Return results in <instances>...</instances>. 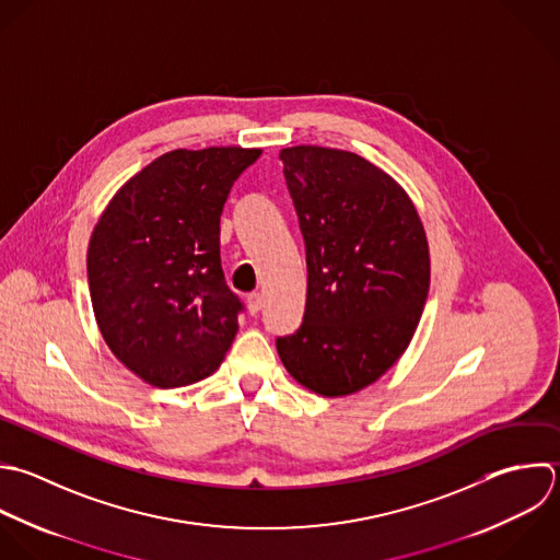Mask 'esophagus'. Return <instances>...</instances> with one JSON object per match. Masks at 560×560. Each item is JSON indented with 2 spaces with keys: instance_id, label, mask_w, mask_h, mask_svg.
I'll list each match as a JSON object with an SVG mask.
<instances>
[{
  "instance_id": "34e87169",
  "label": "esophagus",
  "mask_w": 560,
  "mask_h": 560,
  "mask_svg": "<svg viewBox=\"0 0 560 560\" xmlns=\"http://www.w3.org/2000/svg\"><path fill=\"white\" fill-rule=\"evenodd\" d=\"M246 305H248V312H250V314H259L261 307H264V296H261L259 292H250V294L246 296Z\"/></svg>"
}]
</instances>
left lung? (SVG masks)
Listing matches in <instances>:
<instances>
[{"label":"left lung","mask_w":560,"mask_h":560,"mask_svg":"<svg viewBox=\"0 0 560 560\" xmlns=\"http://www.w3.org/2000/svg\"><path fill=\"white\" fill-rule=\"evenodd\" d=\"M307 259L301 327L277 338L288 373L342 397L408 349L430 290V253L408 194L366 159L318 145L279 152Z\"/></svg>","instance_id":"8db88e82"}]
</instances>
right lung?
Returning <instances> with one entry per match:
<instances>
[{
  "label": "right lung",
  "instance_id": "1",
  "mask_svg": "<svg viewBox=\"0 0 560 560\" xmlns=\"http://www.w3.org/2000/svg\"><path fill=\"white\" fill-rule=\"evenodd\" d=\"M261 150H172L135 174L97 220L89 292L102 338L143 382L176 388L211 375L244 303L220 264V215Z\"/></svg>",
  "mask_w": 560,
  "mask_h": 560
}]
</instances>
